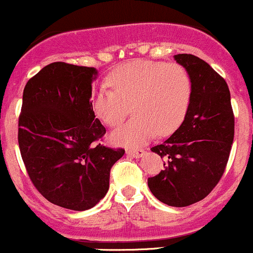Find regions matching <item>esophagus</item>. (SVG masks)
Wrapping results in <instances>:
<instances>
[{"label":"esophagus","mask_w":253,"mask_h":253,"mask_svg":"<svg viewBox=\"0 0 253 253\" xmlns=\"http://www.w3.org/2000/svg\"><path fill=\"white\" fill-rule=\"evenodd\" d=\"M126 154L132 158H141L144 154V149H127Z\"/></svg>","instance_id":"34e87169"}]
</instances>
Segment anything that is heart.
<instances>
[{
  "mask_svg": "<svg viewBox=\"0 0 253 253\" xmlns=\"http://www.w3.org/2000/svg\"><path fill=\"white\" fill-rule=\"evenodd\" d=\"M111 89L91 95L94 115L108 126H119L131 112L136 116L111 133L112 143L138 147L155 134L169 136L182 124L191 99V79L175 62L134 60L119 66L106 78Z\"/></svg>",
  "mask_w": 253,
  "mask_h": 253,
  "instance_id": "obj_1",
  "label": "heart"
}]
</instances>
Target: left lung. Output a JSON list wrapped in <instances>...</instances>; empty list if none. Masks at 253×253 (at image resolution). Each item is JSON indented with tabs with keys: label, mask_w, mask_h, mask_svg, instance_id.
I'll return each mask as SVG.
<instances>
[{
	"label": "left lung",
	"mask_w": 253,
	"mask_h": 253,
	"mask_svg": "<svg viewBox=\"0 0 253 253\" xmlns=\"http://www.w3.org/2000/svg\"><path fill=\"white\" fill-rule=\"evenodd\" d=\"M191 79V99L181 126L150 148L164 159V170L148 178L153 195L168 206L200 202L218 185L234 141L230 90L225 79L191 53L175 55Z\"/></svg>",
	"instance_id": "obj_1"
}]
</instances>
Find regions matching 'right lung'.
Segmentation results:
<instances>
[{"instance_id":"obj_1","label":"right lung","mask_w":253,"mask_h":253,"mask_svg":"<svg viewBox=\"0 0 253 253\" xmlns=\"http://www.w3.org/2000/svg\"><path fill=\"white\" fill-rule=\"evenodd\" d=\"M94 67L52 62L23 91L20 155L33 185L48 202L85 211L109 190L112 165L125 149L99 143L106 133L91 109Z\"/></svg>"}]
</instances>
